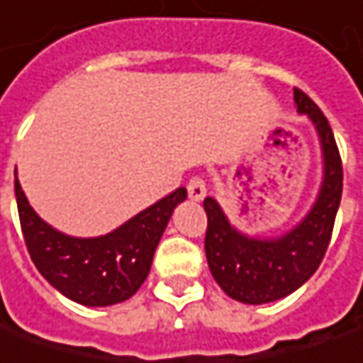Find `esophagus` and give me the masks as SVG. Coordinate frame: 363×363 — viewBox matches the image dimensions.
Wrapping results in <instances>:
<instances>
[{
    "instance_id": "34e87169",
    "label": "esophagus",
    "mask_w": 363,
    "mask_h": 363,
    "mask_svg": "<svg viewBox=\"0 0 363 363\" xmlns=\"http://www.w3.org/2000/svg\"><path fill=\"white\" fill-rule=\"evenodd\" d=\"M186 191H189V197L193 201H201L203 197L207 195V182L203 177H193L191 181L186 182Z\"/></svg>"
}]
</instances>
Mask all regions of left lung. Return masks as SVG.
<instances>
[{"instance_id": "obj_1", "label": "left lung", "mask_w": 363, "mask_h": 363, "mask_svg": "<svg viewBox=\"0 0 363 363\" xmlns=\"http://www.w3.org/2000/svg\"><path fill=\"white\" fill-rule=\"evenodd\" d=\"M298 113L308 115L323 150V184L306 218L279 238H252L230 225L213 197L207 213L205 257L225 294L245 304H267L304 286L318 269L330 242L343 193V166L329 121L300 88H294Z\"/></svg>"}]
</instances>
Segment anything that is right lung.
<instances>
[{
    "label": "right lung",
    "mask_w": 363,
    "mask_h": 363,
    "mask_svg": "<svg viewBox=\"0 0 363 363\" xmlns=\"http://www.w3.org/2000/svg\"><path fill=\"white\" fill-rule=\"evenodd\" d=\"M13 186L33 263L55 289L84 306L118 304L141 288L174 207L186 199V189L181 186L104 236L75 238L36 216L18 177Z\"/></svg>",
    "instance_id": "right-lung-1"
}]
</instances>
